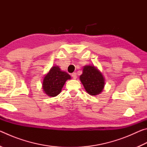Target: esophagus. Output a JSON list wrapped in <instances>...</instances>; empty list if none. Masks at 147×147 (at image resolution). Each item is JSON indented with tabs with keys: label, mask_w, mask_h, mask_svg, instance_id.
I'll return each instance as SVG.
<instances>
[{
	"label": "esophagus",
	"mask_w": 147,
	"mask_h": 147,
	"mask_svg": "<svg viewBox=\"0 0 147 147\" xmlns=\"http://www.w3.org/2000/svg\"><path fill=\"white\" fill-rule=\"evenodd\" d=\"M71 76H72V77H73V78H74V79H76V78H77V76H76V73H72Z\"/></svg>",
	"instance_id": "obj_1"
}]
</instances>
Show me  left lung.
I'll return each instance as SVG.
<instances>
[{
    "label": "left lung",
    "instance_id": "8db88e82",
    "mask_svg": "<svg viewBox=\"0 0 147 147\" xmlns=\"http://www.w3.org/2000/svg\"><path fill=\"white\" fill-rule=\"evenodd\" d=\"M82 84L90 95H97L102 93L105 85L102 73L94 65H85L82 74L80 76Z\"/></svg>",
    "mask_w": 147,
    "mask_h": 147
}]
</instances>
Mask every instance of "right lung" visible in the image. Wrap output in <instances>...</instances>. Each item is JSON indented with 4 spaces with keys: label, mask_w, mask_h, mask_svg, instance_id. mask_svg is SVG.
<instances>
[{
    "label": "right lung",
    "mask_w": 147,
    "mask_h": 147,
    "mask_svg": "<svg viewBox=\"0 0 147 147\" xmlns=\"http://www.w3.org/2000/svg\"><path fill=\"white\" fill-rule=\"evenodd\" d=\"M71 78L68 73L61 71L58 66L54 65L44 76L42 88L47 95L54 97L60 93L65 83Z\"/></svg>",
    "instance_id": "1"
}]
</instances>
